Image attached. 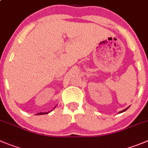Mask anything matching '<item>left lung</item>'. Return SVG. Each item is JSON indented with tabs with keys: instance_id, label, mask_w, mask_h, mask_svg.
I'll list each match as a JSON object with an SVG mask.
<instances>
[{
	"instance_id": "obj_1",
	"label": "left lung",
	"mask_w": 148,
	"mask_h": 148,
	"mask_svg": "<svg viewBox=\"0 0 148 148\" xmlns=\"http://www.w3.org/2000/svg\"><path fill=\"white\" fill-rule=\"evenodd\" d=\"M129 107H130V106H129ZM129 107H127V108H125V110H122V111H121V112H118V113H122V112H125V111H126V110H128V108H129Z\"/></svg>"
}]
</instances>
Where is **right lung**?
<instances>
[{"instance_id": "right-lung-1", "label": "right lung", "mask_w": 148, "mask_h": 148, "mask_svg": "<svg viewBox=\"0 0 148 148\" xmlns=\"http://www.w3.org/2000/svg\"><path fill=\"white\" fill-rule=\"evenodd\" d=\"M55 107H56V106H55ZM54 108V109H55ZM50 112H39V113H37V115H40V114H48V113H49Z\"/></svg>"}]
</instances>
